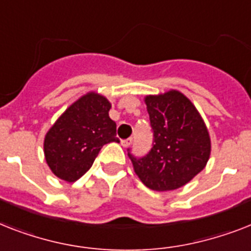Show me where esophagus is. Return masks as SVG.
<instances>
[{
	"instance_id": "34e87169",
	"label": "esophagus",
	"mask_w": 251,
	"mask_h": 251,
	"mask_svg": "<svg viewBox=\"0 0 251 251\" xmlns=\"http://www.w3.org/2000/svg\"><path fill=\"white\" fill-rule=\"evenodd\" d=\"M131 143H132V139H131V138H129V139L121 140V146H122V147H125V148H126V147H129Z\"/></svg>"
}]
</instances>
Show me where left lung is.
I'll list each match as a JSON object with an SVG mask.
<instances>
[{"instance_id": "8db88e82", "label": "left lung", "mask_w": 251, "mask_h": 251, "mask_svg": "<svg viewBox=\"0 0 251 251\" xmlns=\"http://www.w3.org/2000/svg\"><path fill=\"white\" fill-rule=\"evenodd\" d=\"M153 131V147L144 157H129L148 188L164 192L180 188L206 166L210 135L202 117L178 90L144 98Z\"/></svg>"}]
</instances>
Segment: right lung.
Instances as JSON below:
<instances>
[{"mask_svg":"<svg viewBox=\"0 0 251 251\" xmlns=\"http://www.w3.org/2000/svg\"><path fill=\"white\" fill-rule=\"evenodd\" d=\"M111 103L90 91L77 99L50 127L44 140L45 160L59 179L76 182L93 166L101 147L119 143Z\"/></svg>","mask_w":251,"mask_h":251,"instance_id":"right-lung-1","label":"right lung"}]
</instances>
